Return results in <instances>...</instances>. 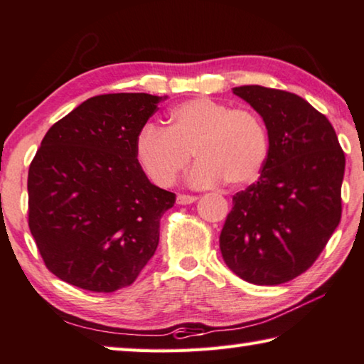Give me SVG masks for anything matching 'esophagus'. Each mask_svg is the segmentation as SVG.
<instances>
[{
  "label": "esophagus",
  "mask_w": 364,
  "mask_h": 364,
  "mask_svg": "<svg viewBox=\"0 0 364 364\" xmlns=\"http://www.w3.org/2000/svg\"><path fill=\"white\" fill-rule=\"evenodd\" d=\"M197 200L196 196H188V194H178L176 196V204L180 205H188V204H193V202Z\"/></svg>",
  "instance_id": "esophagus-1"
}]
</instances>
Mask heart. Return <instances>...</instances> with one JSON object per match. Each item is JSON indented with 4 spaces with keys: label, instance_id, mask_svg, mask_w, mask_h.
Here are the masks:
<instances>
[{
    "label": "heart",
    "instance_id": "heart-1",
    "mask_svg": "<svg viewBox=\"0 0 364 364\" xmlns=\"http://www.w3.org/2000/svg\"><path fill=\"white\" fill-rule=\"evenodd\" d=\"M144 173L159 186H171L199 159L188 181L210 188L225 180L228 186H244L257 180L268 154V136L258 117L232 109L210 97H194L170 110L167 128L147 123L134 143Z\"/></svg>",
    "mask_w": 364,
    "mask_h": 364
}]
</instances>
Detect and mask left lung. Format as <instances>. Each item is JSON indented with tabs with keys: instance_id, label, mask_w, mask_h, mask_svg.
<instances>
[{
	"instance_id": "left-lung-1",
	"label": "left lung",
	"mask_w": 364,
	"mask_h": 364,
	"mask_svg": "<svg viewBox=\"0 0 364 364\" xmlns=\"http://www.w3.org/2000/svg\"><path fill=\"white\" fill-rule=\"evenodd\" d=\"M232 93L262 115L269 146L258 181L232 197L220 250L241 279L278 286L305 273L341 223L345 156L304 97L258 85Z\"/></svg>"
}]
</instances>
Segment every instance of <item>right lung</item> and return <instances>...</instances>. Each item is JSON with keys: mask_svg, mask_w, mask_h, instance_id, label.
<instances>
[{"mask_svg": "<svg viewBox=\"0 0 364 364\" xmlns=\"http://www.w3.org/2000/svg\"><path fill=\"white\" fill-rule=\"evenodd\" d=\"M162 100L90 97L43 138L28 168V228L59 279L115 292L133 284L156 252L175 194L147 180L134 143Z\"/></svg>", "mask_w": 364, "mask_h": 364, "instance_id": "right-lung-1", "label": "right lung"}]
</instances>
